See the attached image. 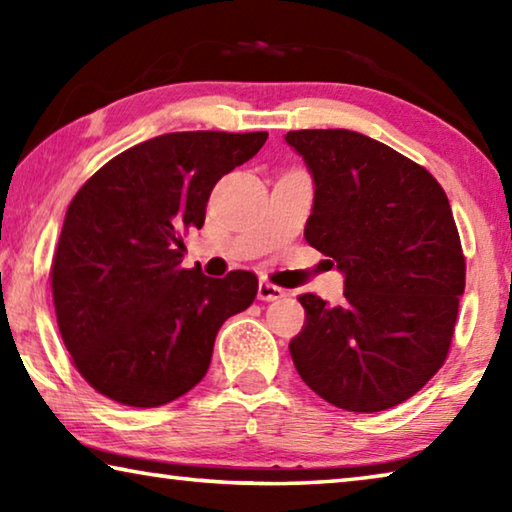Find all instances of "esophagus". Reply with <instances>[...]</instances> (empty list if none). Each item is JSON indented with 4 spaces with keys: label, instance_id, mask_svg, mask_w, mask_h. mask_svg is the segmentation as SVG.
Masks as SVG:
<instances>
[{
    "label": "esophagus",
    "instance_id": "1",
    "mask_svg": "<svg viewBox=\"0 0 512 512\" xmlns=\"http://www.w3.org/2000/svg\"><path fill=\"white\" fill-rule=\"evenodd\" d=\"M257 298L264 300V302H273V300H280L284 298V289L275 287L271 282H259L257 287Z\"/></svg>",
    "mask_w": 512,
    "mask_h": 512
}]
</instances>
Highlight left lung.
<instances>
[{
    "label": "left lung",
    "mask_w": 512,
    "mask_h": 512,
    "mask_svg": "<svg viewBox=\"0 0 512 512\" xmlns=\"http://www.w3.org/2000/svg\"><path fill=\"white\" fill-rule=\"evenodd\" d=\"M314 180L305 239L345 275L341 305L305 293L289 343L302 381L329 404L377 413L436 375L452 343L465 257L438 180L345 128L289 131Z\"/></svg>",
    "instance_id": "left-lung-1"
}]
</instances>
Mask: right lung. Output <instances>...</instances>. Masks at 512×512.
<instances>
[{
  "label": "right lung",
  "mask_w": 512,
  "mask_h": 512,
  "mask_svg": "<svg viewBox=\"0 0 512 512\" xmlns=\"http://www.w3.org/2000/svg\"><path fill=\"white\" fill-rule=\"evenodd\" d=\"M268 133H167L94 173L69 203L51 264L58 329L83 379L153 409L205 377L214 339L253 305L257 277L183 268V232L203 228L214 185Z\"/></svg>",
  "instance_id": "1"
}]
</instances>
